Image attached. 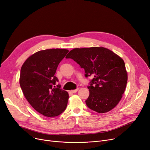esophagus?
Masks as SVG:
<instances>
[{
  "label": "esophagus",
  "mask_w": 150,
  "mask_h": 150,
  "mask_svg": "<svg viewBox=\"0 0 150 150\" xmlns=\"http://www.w3.org/2000/svg\"><path fill=\"white\" fill-rule=\"evenodd\" d=\"M78 90H79V88H76V89H75V90H73V91H71V92H73V93H76V92L78 91Z\"/></svg>",
  "instance_id": "obj_1"
}]
</instances>
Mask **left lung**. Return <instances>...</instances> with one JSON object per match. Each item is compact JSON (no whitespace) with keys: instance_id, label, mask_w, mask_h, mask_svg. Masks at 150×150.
Returning a JSON list of instances; mask_svg holds the SVG:
<instances>
[{"instance_id":"1","label":"left lung","mask_w":150,"mask_h":150,"mask_svg":"<svg viewBox=\"0 0 150 150\" xmlns=\"http://www.w3.org/2000/svg\"><path fill=\"white\" fill-rule=\"evenodd\" d=\"M84 69L85 76L93 78L87 87L90 94L86 103L99 113L108 112L121 100L127 82L123 59L104 47L74 49L66 56Z\"/></svg>"}]
</instances>
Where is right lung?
I'll use <instances>...</instances> for the list:
<instances>
[{"label":"right lung","instance_id":"obj_1","mask_svg":"<svg viewBox=\"0 0 150 150\" xmlns=\"http://www.w3.org/2000/svg\"><path fill=\"white\" fill-rule=\"evenodd\" d=\"M69 51L52 49L40 50L30 56L22 65L20 84L29 104L47 117H55L66 109L68 93L61 88L55 76L59 63Z\"/></svg>","mask_w":150,"mask_h":150}]
</instances>
